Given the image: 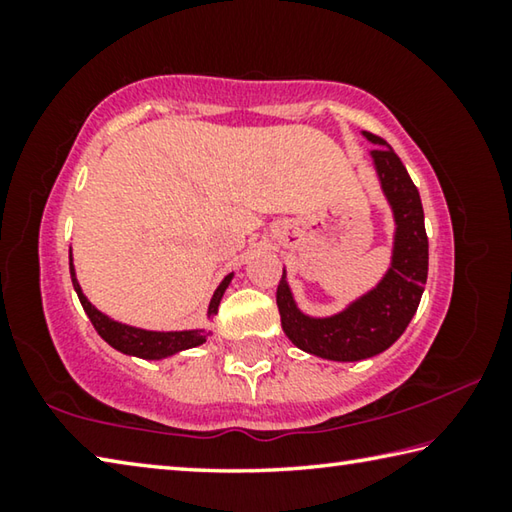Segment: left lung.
Returning <instances> with one entry per match:
<instances>
[{
    "label": "left lung",
    "instance_id": "left-lung-1",
    "mask_svg": "<svg viewBox=\"0 0 512 512\" xmlns=\"http://www.w3.org/2000/svg\"><path fill=\"white\" fill-rule=\"evenodd\" d=\"M370 144L377 183L393 214L391 264L375 287L329 316H311L298 307L284 268L277 284L282 329L296 348L327 361H361L400 339L418 311L429 271V241L418 187L397 153L381 137L361 131Z\"/></svg>",
    "mask_w": 512,
    "mask_h": 512
}]
</instances>
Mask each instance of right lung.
<instances>
[{"label":"right lung","mask_w":512,"mask_h":512,"mask_svg":"<svg viewBox=\"0 0 512 512\" xmlns=\"http://www.w3.org/2000/svg\"><path fill=\"white\" fill-rule=\"evenodd\" d=\"M69 273H72V284H74L76 296H79L85 314H88V318L92 320V325L99 332L101 339L108 345H112L117 352L128 354V357H137V359H146V361L169 359V357H173V354H178L183 350L198 348V345H203L207 341V336L212 334L207 327L176 329V332H158V329H144V327L121 323V320H115L108 314H103V311L94 307L88 300V296H85L79 280H76L72 250H69ZM232 277H235V273H228L221 280L219 287H216L214 296L210 300V307H207V320H212L216 314H219L221 298H223L225 289L230 287Z\"/></svg>","instance_id":"1"}]
</instances>
